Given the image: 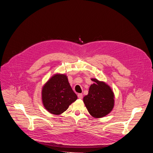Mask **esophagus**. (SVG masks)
I'll use <instances>...</instances> for the list:
<instances>
[{"mask_svg":"<svg viewBox=\"0 0 153 153\" xmlns=\"http://www.w3.org/2000/svg\"><path fill=\"white\" fill-rule=\"evenodd\" d=\"M77 97H78L79 99H82L83 98V95H82V94H80V93H79V94H77Z\"/></svg>","mask_w":153,"mask_h":153,"instance_id":"obj_1","label":"esophagus"}]
</instances>
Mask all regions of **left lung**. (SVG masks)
I'll return each instance as SVG.
<instances>
[{
	"label": "left lung",
	"instance_id": "8db88e82",
	"mask_svg": "<svg viewBox=\"0 0 153 153\" xmlns=\"http://www.w3.org/2000/svg\"><path fill=\"white\" fill-rule=\"evenodd\" d=\"M94 83L91 85L88 95L85 96L83 102L91 116L101 118L108 115L114 106V94L111 87L105 82L92 78Z\"/></svg>",
	"mask_w": 153,
	"mask_h": 153
}]
</instances>
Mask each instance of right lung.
<instances>
[{
	"label": "right lung",
	"instance_id": "obj_1",
	"mask_svg": "<svg viewBox=\"0 0 153 153\" xmlns=\"http://www.w3.org/2000/svg\"><path fill=\"white\" fill-rule=\"evenodd\" d=\"M77 99V96L71 88L67 76L64 74H54L42 87L43 105L53 114H61Z\"/></svg>",
	"mask_w": 153,
	"mask_h": 153
}]
</instances>
